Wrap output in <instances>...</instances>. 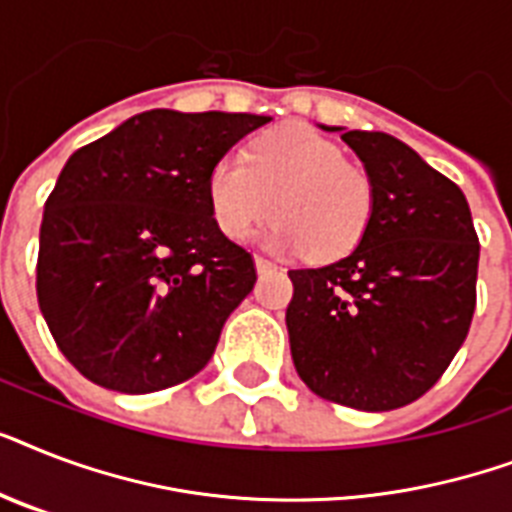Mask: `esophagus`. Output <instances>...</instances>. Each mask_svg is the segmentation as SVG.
Returning a JSON list of instances; mask_svg holds the SVG:
<instances>
[{
    "instance_id": "34e87169",
    "label": "esophagus",
    "mask_w": 512,
    "mask_h": 512,
    "mask_svg": "<svg viewBox=\"0 0 512 512\" xmlns=\"http://www.w3.org/2000/svg\"><path fill=\"white\" fill-rule=\"evenodd\" d=\"M255 268H257V273H271V271H276L279 265L271 263V260H265V257H255Z\"/></svg>"
}]
</instances>
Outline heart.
Instances as JSON below:
<instances>
[{
    "label": "heart",
    "mask_w": 512,
    "mask_h": 512,
    "mask_svg": "<svg viewBox=\"0 0 512 512\" xmlns=\"http://www.w3.org/2000/svg\"><path fill=\"white\" fill-rule=\"evenodd\" d=\"M217 228L241 239L271 212L263 241L316 260L348 255L364 239L374 209L372 177L345 162L335 140L292 124L257 138L247 156H223L207 175Z\"/></svg>",
    "instance_id": "obj_1"
}]
</instances>
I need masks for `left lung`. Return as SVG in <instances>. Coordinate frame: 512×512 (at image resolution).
Segmentation results:
<instances>
[{"mask_svg": "<svg viewBox=\"0 0 512 512\" xmlns=\"http://www.w3.org/2000/svg\"><path fill=\"white\" fill-rule=\"evenodd\" d=\"M340 138L372 177L364 239L337 263L289 271L292 361L316 396L390 412L430 390L468 337L478 236L465 193L393 135Z\"/></svg>", "mask_w": 512, "mask_h": 512, "instance_id": "8db88e82", "label": "left lung"}]
</instances>
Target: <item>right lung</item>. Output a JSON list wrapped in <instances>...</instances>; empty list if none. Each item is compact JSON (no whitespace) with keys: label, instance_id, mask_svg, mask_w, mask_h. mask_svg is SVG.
Listing matches in <instances>:
<instances>
[{"label":"right lung","instance_id":"1","mask_svg":"<svg viewBox=\"0 0 512 512\" xmlns=\"http://www.w3.org/2000/svg\"><path fill=\"white\" fill-rule=\"evenodd\" d=\"M268 122L151 108L68 156L44 204L36 297L87 380L140 396L207 366L257 281L217 228L207 175Z\"/></svg>","mask_w":512,"mask_h":512}]
</instances>
